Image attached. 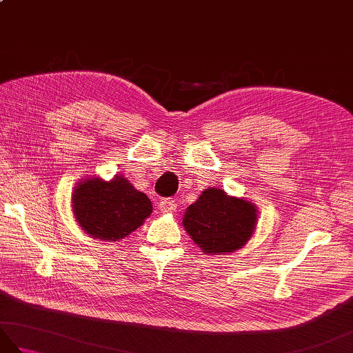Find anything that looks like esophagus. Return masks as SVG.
<instances>
[{
  "instance_id": "esophagus-1",
  "label": "esophagus",
  "mask_w": 353,
  "mask_h": 353,
  "mask_svg": "<svg viewBox=\"0 0 353 353\" xmlns=\"http://www.w3.org/2000/svg\"><path fill=\"white\" fill-rule=\"evenodd\" d=\"M157 206H159V211L163 212V214H172L177 208L176 201L172 199H163V200L159 201V205H157Z\"/></svg>"
}]
</instances>
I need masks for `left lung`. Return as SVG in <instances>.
<instances>
[{"label": "left lung", "mask_w": 353, "mask_h": 353, "mask_svg": "<svg viewBox=\"0 0 353 353\" xmlns=\"http://www.w3.org/2000/svg\"><path fill=\"white\" fill-rule=\"evenodd\" d=\"M182 224L201 252L228 254L243 249L252 238L258 224V209L252 200L228 196L211 186L188 206Z\"/></svg>", "instance_id": "left-lung-1"}]
</instances>
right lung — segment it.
Here are the masks:
<instances>
[{"label":"right lung","mask_w":353,"mask_h":353,"mask_svg":"<svg viewBox=\"0 0 353 353\" xmlns=\"http://www.w3.org/2000/svg\"><path fill=\"white\" fill-rule=\"evenodd\" d=\"M72 214L80 229L101 241H118L148 219L153 205L124 176L88 177L74 186Z\"/></svg>","instance_id":"1"}]
</instances>
